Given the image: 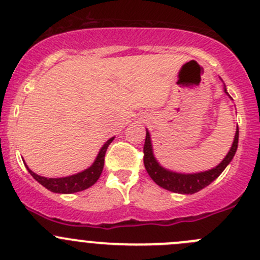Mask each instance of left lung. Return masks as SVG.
Wrapping results in <instances>:
<instances>
[{
  "mask_svg": "<svg viewBox=\"0 0 260 260\" xmlns=\"http://www.w3.org/2000/svg\"><path fill=\"white\" fill-rule=\"evenodd\" d=\"M226 93H228V92H226ZM238 140L239 129H236L235 139H234V143L230 151H229L228 155L225 156V159H223L217 167H215L214 169H210V171L207 172H201V173L181 174L167 171L163 167L159 166V163L155 160V158H154L153 150H151L150 135H149V133L146 131L145 143H144V166H145V169L149 173V176L151 177V179H153L158 186L163 187V188L168 189V191L176 192V193H196L200 189L209 186L211 182H214L215 179L222 173L223 169L226 168V166L230 163L231 159L235 155L236 149H238Z\"/></svg>",
  "mask_w": 260,
  "mask_h": 260,
  "instance_id": "8db88e82",
  "label": "left lung"
}]
</instances>
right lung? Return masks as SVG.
I'll return each mask as SVG.
<instances>
[{"label": "right lung", "mask_w": 260, "mask_h": 260, "mask_svg": "<svg viewBox=\"0 0 260 260\" xmlns=\"http://www.w3.org/2000/svg\"><path fill=\"white\" fill-rule=\"evenodd\" d=\"M114 140V138L109 139L106 141L104 146L100 150L99 155H97L94 163L89 167L86 171L81 172V173H77L74 176L64 177V178H45V177L38 176L34 172L30 171L29 167H26L29 173L39 182L42 186L48 188L49 191L55 192V193H74V192L83 191V189L88 188V187L93 186L97 182V179L100 178L102 173V169H104V163H105V154H106L107 148L111 144V141Z\"/></svg>", "instance_id": "right-lung-1"}]
</instances>
